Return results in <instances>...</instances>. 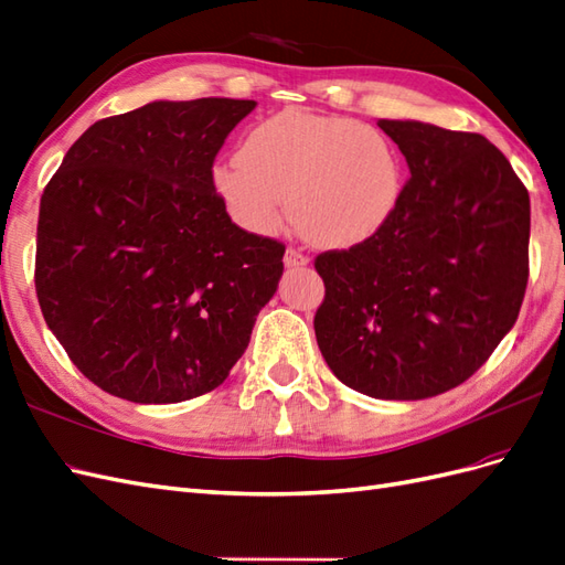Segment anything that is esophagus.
Segmentation results:
<instances>
[{"instance_id":"esophagus-1","label":"esophagus","mask_w":565,"mask_h":565,"mask_svg":"<svg viewBox=\"0 0 565 565\" xmlns=\"http://www.w3.org/2000/svg\"><path fill=\"white\" fill-rule=\"evenodd\" d=\"M285 266L287 268H301V266H306V264H309V256H303L299 249H292V247H289L287 252H285Z\"/></svg>"}]
</instances>
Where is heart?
<instances>
[{"instance_id": "1", "label": "heart", "mask_w": 565, "mask_h": 565, "mask_svg": "<svg viewBox=\"0 0 565 565\" xmlns=\"http://www.w3.org/2000/svg\"><path fill=\"white\" fill-rule=\"evenodd\" d=\"M212 179L243 228L276 233L289 200L295 228L324 249L377 237L405 185L401 152L382 129L299 108L256 122L241 156L216 162Z\"/></svg>"}]
</instances>
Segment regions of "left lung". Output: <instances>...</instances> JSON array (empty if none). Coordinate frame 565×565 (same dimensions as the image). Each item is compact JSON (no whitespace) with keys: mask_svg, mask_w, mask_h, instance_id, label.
Returning a JSON list of instances; mask_svg holds the SVG:
<instances>
[{"mask_svg":"<svg viewBox=\"0 0 565 565\" xmlns=\"http://www.w3.org/2000/svg\"><path fill=\"white\" fill-rule=\"evenodd\" d=\"M409 167L396 214L370 243L322 252L316 339L349 388L382 401L446 393L519 318L530 198L486 136L417 119L377 122Z\"/></svg>","mask_w":565,"mask_h":565,"instance_id":"1","label":"left lung"}]
</instances>
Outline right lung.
<instances>
[{"mask_svg":"<svg viewBox=\"0 0 565 565\" xmlns=\"http://www.w3.org/2000/svg\"><path fill=\"white\" fill-rule=\"evenodd\" d=\"M256 100H152L94 122L40 202L35 289L77 370L117 398L224 384L276 295L285 245L235 226L216 152Z\"/></svg>","mask_w":565,"mask_h":565,"instance_id":"1","label":"right lung"}]
</instances>
